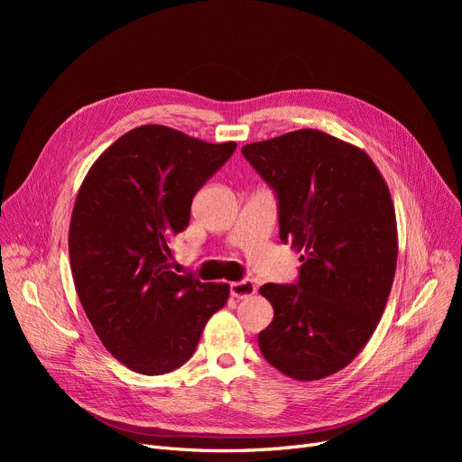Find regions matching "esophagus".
Masks as SVG:
<instances>
[{
    "label": "esophagus",
    "instance_id": "esophagus-1",
    "mask_svg": "<svg viewBox=\"0 0 462 462\" xmlns=\"http://www.w3.org/2000/svg\"><path fill=\"white\" fill-rule=\"evenodd\" d=\"M230 294L237 300H244L249 298L253 294H256V284L249 279L245 281H237V282H230Z\"/></svg>",
    "mask_w": 462,
    "mask_h": 462
}]
</instances>
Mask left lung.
Listing matches in <instances>:
<instances>
[{"label": "left lung", "mask_w": 462, "mask_h": 462, "mask_svg": "<svg viewBox=\"0 0 462 462\" xmlns=\"http://www.w3.org/2000/svg\"><path fill=\"white\" fill-rule=\"evenodd\" d=\"M241 153L275 189L281 239L303 262L298 284L260 288L275 312L258 333L260 352L294 380L331 376L365 348L392 292L399 239L390 189L365 152L317 129Z\"/></svg>", "instance_id": "left-lung-1"}]
</instances>
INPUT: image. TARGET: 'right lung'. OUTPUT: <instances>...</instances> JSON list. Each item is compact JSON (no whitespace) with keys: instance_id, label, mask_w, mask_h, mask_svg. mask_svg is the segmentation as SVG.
Masks as SVG:
<instances>
[{"instance_id":"obj_1","label":"right lung","mask_w":462,"mask_h":462,"mask_svg":"<svg viewBox=\"0 0 462 462\" xmlns=\"http://www.w3.org/2000/svg\"><path fill=\"white\" fill-rule=\"evenodd\" d=\"M236 145L142 125L105 150L80 185L69 225L72 279L97 337L134 373L180 369L228 301L226 282L170 270V241Z\"/></svg>"}]
</instances>
